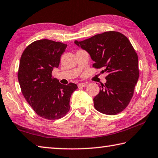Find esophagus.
Returning a JSON list of instances; mask_svg holds the SVG:
<instances>
[{
	"instance_id": "1",
	"label": "esophagus",
	"mask_w": 158,
	"mask_h": 158,
	"mask_svg": "<svg viewBox=\"0 0 158 158\" xmlns=\"http://www.w3.org/2000/svg\"><path fill=\"white\" fill-rule=\"evenodd\" d=\"M88 85L87 84H85V83H79L78 84V86L79 88H84V87H86Z\"/></svg>"
}]
</instances>
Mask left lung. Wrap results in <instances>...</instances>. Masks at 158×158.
Returning a JSON list of instances; mask_svg holds the SVG:
<instances>
[{
	"mask_svg": "<svg viewBox=\"0 0 158 158\" xmlns=\"http://www.w3.org/2000/svg\"><path fill=\"white\" fill-rule=\"evenodd\" d=\"M77 46L90 54L94 68L108 73L106 82L99 85V93L93 99L100 113L113 115L127 107L139 79L138 56L127 36L118 31H106L82 41Z\"/></svg>",
	"mask_w": 158,
	"mask_h": 158,
	"instance_id": "obj_1",
	"label": "left lung"
}]
</instances>
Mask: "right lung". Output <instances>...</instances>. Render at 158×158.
<instances>
[{
  "label": "right lung",
  "instance_id": "obj_1",
  "mask_svg": "<svg viewBox=\"0 0 158 158\" xmlns=\"http://www.w3.org/2000/svg\"><path fill=\"white\" fill-rule=\"evenodd\" d=\"M67 45L48 39L36 41L25 48L19 64L18 79L22 93L34 112L42 118L54 120L70 110V99L77 85L60 84L52 77L58 68Z\"/></svg>",
  "mask_w": 158,
  "mask_h": 158
}]
</instances>
